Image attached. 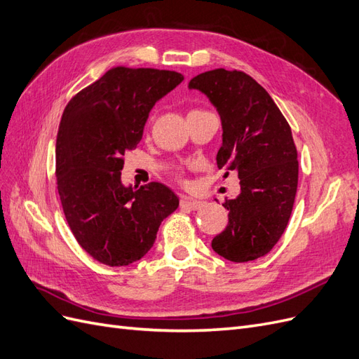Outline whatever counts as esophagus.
Masks as SVG:
<instances>
[{
  "instance_id": "obj_1",
  "label": "esophagus",
  "mask_w": 359,
  "mask_h": 359,
  "mask_svg": "<svg viewBox=\"0 0 359 359\" xmlns=\"http://www.w3.org/2000/svg\"><path fill=\"white\" fill-rule=\"evenodd\" d=\"M203 201H198V199H191V198H182L181 199V208L186 210H199L203 206Z\"/></svg>"
}]
</instances>
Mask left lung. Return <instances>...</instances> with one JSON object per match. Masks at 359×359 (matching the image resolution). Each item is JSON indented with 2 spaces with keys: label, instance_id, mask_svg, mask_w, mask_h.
Listing matches in <instances>:
<instances>
[{
  "label": "left lung",
  "instance_id": "1",
  "mask_svg": "<svg viewBox=\"0 0 359 359\" xmlns=\"http://www.w3.org/2000/svg\"><path fill=\"white\" fill-rule=\"evenodd\" d=\"M190 90L208 97L222 119L217 166L236 172L241 191L223 206L226 229L211 247L232 262L271 252L290 219L298 187V154L292 130L271 95L244 72L215 69L193 78Z\"/></svg>",
  "mask_w": 359,
  "mask_h": 359
}]
</instances>
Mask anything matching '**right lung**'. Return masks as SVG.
Segmentation results:
<instances>
[{
    "mask_svg": "<svg viewBox=\"0 0 359 359\" xmlns=\"http://www.w3.org/2000/svg\"><path fill=\"white\" fill-rule=\"evenodd\" d=\"M184 81L170 70L114 67L76 94L57 136V184L76 241L99 262L126 266L153 247L180 199L165 184L121 182L124 154L135 149L153 106Z\"/></svg>",
    "mask_w": 359,
    "mask_h": 359,
    "instance_id": "1",
    "label": "right lung"
}]
</instances>
